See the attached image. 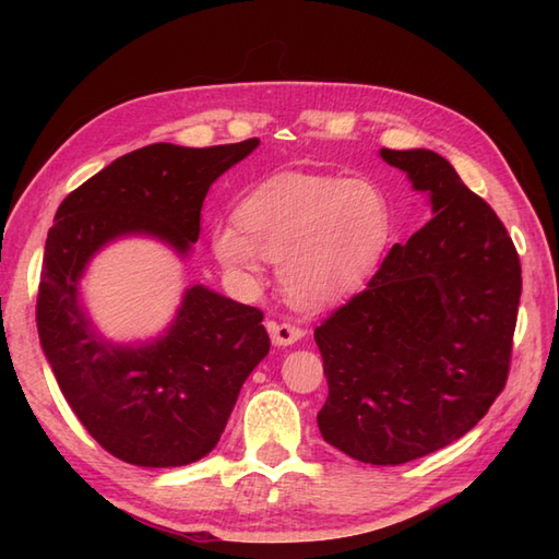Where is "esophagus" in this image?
<instances>
[{
	"label": "esophagus",
	"instance_id": "obj_1",
	"mask_svg": "<svg viewBox=\"0 0 559 559\" xmlns=\"http://www.w3.org/2000/svg\"><path fill=\"white\" fill-rule=\"evenodd\" d=\"M269 334H271V341L273 346H293V343H298L302 338V329L295 326V324H288V322H269Z\"/></svg>",
	"mask_w": 559,
	"mask_h": 559
}]
</instances>
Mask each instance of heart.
Wrapping results in <instances>:
<instances>
[{
    "label": "heart",
    "instance_id": "heart-1",
    "mask_svg": "<svg viewBox=\"0 0 559 559\" xmlns=\"http://www.w3.org/2000/svg\"><path fill=\"white\" fill-rule=\"evenodd\" d=\"M235 225L211 235L221 264L257 276L261 257L278 261L293 302L326 307L358 293L391 242V206L374 182L336 175H276L237 206Z\"/></svg>",
    "mask_w": 559,
    "mask_h": 559
}]
</instances>
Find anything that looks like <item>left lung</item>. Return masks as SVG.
<instances>
[{
    "instance_id": "left-lung-1",
    "label": "left lung",
    "mask_w": 559,
    "mask_h": 559,
    "mask_svg": "<svg viewBox=\"0 0 559 559\" xmlns=\"http://www.w3.org/2000/svg\"><path fill=\"white\" fill-rule=\"evenodd\" d=\"M379 156L430 197L432 218L314 329L329 384L317 425L350 459L399 466L456 442L500 396L521 264L497 213L439 153Z\"/></svg>"
}]
</instances>
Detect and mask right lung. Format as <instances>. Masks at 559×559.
<instances>
[{
	"label": "right lung",
	"mask_w": 559,
	"mask_h": 559,
	"mask_svg": "<svg viewBox=\"0 0 559 559\" xmlns=\"http://www.w3.org/2000/svg\"><path fill=\"white\" fill-rule=\"evenodd\" d=\"M257 146L127 153L74 189L47 233L35 310L43 353L81 425L134 466H187L218 444L245 379L271 348L264 314L197 283L163 334L115 343L83 305L81 278L122 237H153L187 259L209 187Z\"/></svg>",
	"instance_id": "right-lung-1"
}]
</instances>
